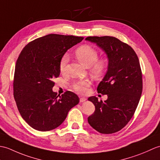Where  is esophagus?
Here are the masks:
<instances>
[{
	"label": "esophagus",
	"instance_id": "1",
	"mask_svg": "<svg viewBox=\"0 0 160 160\" xmlns=\"http://www.w3.org/2000/svg\"><path fill=\"white\" fill-rule=\"evenodd\" d=\"M87 100V99L85 98H80V102H85Z\"/></svg>",
	"mask_w": 160,
	"mask_h": 160
}]
</instances>
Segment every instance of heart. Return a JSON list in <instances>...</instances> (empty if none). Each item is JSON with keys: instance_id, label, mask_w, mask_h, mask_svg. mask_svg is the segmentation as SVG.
Instances as JSON below:
<instances>
[{"instance_id": "1", "label": "heart", "mask_w": 160, "mask_h": 160, "mask_svg": "<svg viewBox=\"0 0 160 160\" xmlns=\"http://www.w3.org/2000/svg\"><path fill=\"white\" fill-rule=\"evenodd\" d=\"M76 56L78 60L83 64L84 66L89 67L91 72L94 76H100L103 73L107 67V62L104 59H98V51L90 45H84L76 49ZM69 56L67 53H64L60 58L59 62V69L62 73L66 70L67 65L69 62ZM91 85L89 80H78L73 83V89L79 93H84L87 92V88Z\"/></svg>"}]
</instances>
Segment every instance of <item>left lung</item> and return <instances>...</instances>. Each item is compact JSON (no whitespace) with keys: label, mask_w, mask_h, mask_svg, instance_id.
<instances>
[{"label":"left lung","mask_w":160,"mask_h":160,"mask_svg":"<svg viewBox=\"0 0 160 160\" xmlns=\"http://www.w3.org/2000/svg\"><path fill=\"white\" fill-rule=\"evenodd\" d=\"M96 43L106 53L107 71L97 88L98 93L107 95L104 102L88 98L96 110L88 122L100 133L120 131L133 115L142 92V76L138 57L131 46L112 36H89L85 39Z\"/></svg>","instance_id":"1"}]
</instances>
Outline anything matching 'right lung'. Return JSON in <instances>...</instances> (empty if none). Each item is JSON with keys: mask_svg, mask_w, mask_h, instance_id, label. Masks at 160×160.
<instances>
[{"mask_svg": "<svg viewBox=\"0 0 160 160\" xmlns=\"http://www.w3.org/2000/svg\"><path fill=\"white\" fill-rule=\"evenodd\" d=\"M83 37L49 34L28 43L16 61L13 97L27 123L40 131L53 130L62 123L71 108L79 103L76 93L53 92L59 76L60 58Z\"/></svg>", "mask_w": 160, "mask_h": 160, "instance_id": "add662e5", "label": "right lung"}]
</instances>
